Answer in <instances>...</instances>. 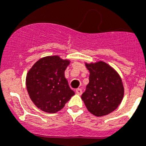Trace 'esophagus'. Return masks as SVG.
I'll list each match as a JSON object with an SVG mask.
<instances>
[{
    "label": "esophagus",
    "instance_id": "obj_1",
    "mask_svg": "<svg viewBox=\"0 0 146 146\" xmlns=\"http://www.w3.org/2000/svg\"><path fill=\"white\" fill-rule=\"evenodd\" d=\"M75 92L76 94H78V95L80 96V95L82 94V90H80V89H77V90H75Z\"/></svg>",
    "mask_w": 146,
    "mask_h": 146
}]
</instances>
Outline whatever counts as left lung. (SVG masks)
<instances>
[{
    "label": "left lung",
    "mask_w": 146,
    "mask_h": 146,
    "mask_svg": "<svg viewBox=\"0 0 146 146\" xmlns=\"http://www.w3.org/2000/svg\"><path fill=\"white\" fill-rule=\"evenodd\" d=\"M90 71V82L81 98L89 111L103 116L114 111L124 96L123 84L119 74L103 61L86 63Z\"/></svg>",
    "instance_id": "1"
}]
</instances>
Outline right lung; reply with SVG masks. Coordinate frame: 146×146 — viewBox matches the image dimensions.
Here are the masks:
<instances>
[{
	"label": "right lung",
	"mask_w": 146,
	"mask_h": 146,
	"mask_svg": "<svg viewBox=\"0 0 146 146\" xmlns=\"http://www.w3.org/2000/svg\"><path fill=\"white\" fill-rule=\"evenodd\" d=\"M70 61L59 56L38 60L29 70L26 86L29 96L38 109L55 113L64 108L74 92L65 78V70Z\"/></svg>",
	"instance_id": "1"
}]
</instances>
